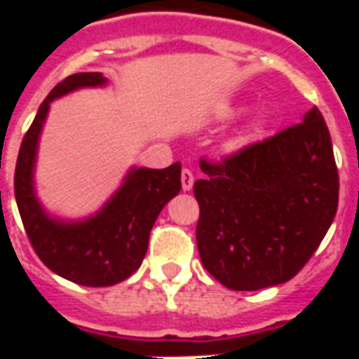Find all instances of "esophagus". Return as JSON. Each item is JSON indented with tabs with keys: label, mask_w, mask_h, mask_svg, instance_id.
<instances>
[{
	"label": "esophagus",
	"mask_w": 359,
	"mask_h": 359,
	"mask_svg": "<svg viewBox=\"0 0 359 359\" xmlns=\"http://www.w3.org/2000/svg\"><path fill=\"white\" fill-rule=\"evenodd\" d=\"M180 182H182V190L184 192L192 190V187H194V175H192L190 169H182V172H180Z\"/></svg>",
	"instance_id": "obj_1"
}]
</instances>
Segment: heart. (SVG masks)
Masks as SVG:
<instances>
[{
    "mask_svg": "<svg viewBox=\"0 0 359 359\" xmlns=\"http://www.w3.org/2000/svg\"><path fill=\"white\" fill-rule=\"evenodd\" d=\"M262 133V118H250L248 123L244 125L238 136L234 138V146H244V144H248L250 140H254L257 134Z\"/></svg>",
    "mask_w": 359,
    "mask_h": 359,
    "instance_id": "obj_1",
    "label": "heart"
}]
</instances>
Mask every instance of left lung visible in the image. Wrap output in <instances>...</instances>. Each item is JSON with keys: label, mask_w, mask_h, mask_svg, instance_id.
Listing matches in <instances>:
<instances>
[{"label": "left lung", "mask_w": 359, "mask_h": 359, "mask_svg": "<svg viewBox=\"0 0 359 359\" xmlns=\"http://www.w3.org/2000/svg\"><path fill=\"white\" fill-rule=\"evenodd\" d=\"M196 242L231 290L283 285L308 264L339 208V171L321 111L221 161L200 159Z\"/></svg>", "instance_id": "obj_1"}]
</instances>
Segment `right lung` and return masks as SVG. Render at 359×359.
Instances as JSON below:
<instances>
[{
	"mask_svg": "<svg viewBox=\"0 0 359 359\" xmlns=\"http://www.w3.org/2000/svg\"><path fill=\"white\" fill-rule=\"evenodd\" d=\"M102 73H76L51 90L22 138L15 167V198L32 248L59 277L84 286H111L138 269L149 231L165 203L180 192V163L167 169L133 167L117 192L95 215L82 221L50 217L34 190L38 140L55 97L103 86Z\"/></svg>",
	"mask_w": 359,
	"mask_h": 359,
	"instance_id": "obj_1",
	"label": "right lung"
}]
</instances>
